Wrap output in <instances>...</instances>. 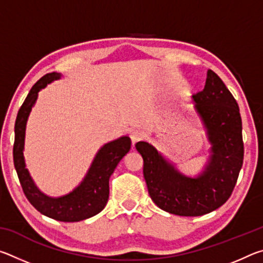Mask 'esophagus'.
Here are the masks:
<instances>
[{"label": "esophagus", "mask_w": 263, "mask_h": 263, "mask_svg": "<svg viewBox=\"0 0 263 263\" xmlns=\"http://www.w3.org/2000/svg\"><path fill=\"white\" fill-rule=\"evenodd\" d=\"M142 137H144V135H142V132L139 130H133L130 132V138L133 145H135L136 142L140 141L142 139Z\"/></svg>", "instance_id": "1"}]
</instances>
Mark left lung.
I'll use <instances>...</instances> for the list:
<instances>
[{"mask_svg":"<svg viewBox=\"0 0 263 263\" xmlns=\"http://www.w3.org/2000/svg\"><path fill=\"white\" fill-rule=\"evenodd\" d=\"M193 99L212 144L210 162L201 176L185 177L148 142L136 144L152 201L164 211L185 217L203 216L228 201L243 161L241 116L222 80L209 69L205 87Z\"/></svg>","mask_w":263,"mask_h":263,"instance_id":"1","label":"left lung"}]
</instances>
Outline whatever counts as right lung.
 I'll return each instance as SVG.
<instances>
[{
    "label": "right lung",
    "instance_id": "obj_1",
    "mask_svg": "<svg viewBox=\"0 0 263 263\" xmlns=\"http://www.w3.org/2000/svg\"><path fill=\"white\" fill-rule=\"evenodd\" d=\"M60 78L58 73H48L35 82L17 114L15 123L14 164L22 189L29 202L37 210L50 218L60 221H80L103 210L109 198V179L119 161L131 148V139L122 137L104 145L97 153L82 183L72 193L59 198L47 197L37 189L25 168L23 147L25 125L38 91L53 80Z\"/></svg>",
    "mask_w": 263,
    "mask_h": 263
}]
</instances>
